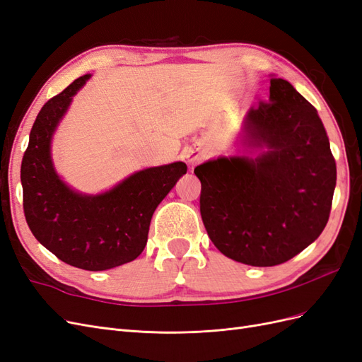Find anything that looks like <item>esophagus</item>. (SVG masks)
<instances>
[{
    "mask_svg": "<svg viewBox=\"0 0 362 362\" xmlns=\"http://www.w3.org/2000/svg\"><path fill=\"white\" fill-rule=\"evenodd\" d=\"M185 158H187V163L193 166V164H196L202 158V154H201L199 149H190L187 152V156H185Z\"/></svg>",
    "mask_w": 362,
    "mask_h": 362,
    "instance_id": "esophagus-1",
    "label": "esophagus"
}]
</instances>
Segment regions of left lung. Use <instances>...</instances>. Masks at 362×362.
<instances>
[{"instance_id": "8db88e82", "label": "left lung", "mask_w": 362, "mask_h": 362, "mask_svg": "<svg viewBox=\"0 0 362 362\" xmlns=\"http://www.w3.org/2000/svg\"><path fill=\"white\" fill-rule=\"evenodd\" d=\"M242 141L249 156L194 168L202 222L225 257L255 267L282 264L308 247L329 218L337 182L329 139L315 108L273 76L269 103L245 116Z\"/></svg>"}]
</instances>
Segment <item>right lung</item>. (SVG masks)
<instances>
[{
	"label": "right lung",
	"mask_w": 362,
	"mask_h": 362,
	"mask_svg": "<svg viewBox=\"0 0 362 362\" xmlns=\"http://www.w3.org/2000/svg\"><path fill=\"white\" fill-rule=\"evenodd\" d=\"M90 74L42 107L21 164L25 221L40 245L69 266L107 270L144 252L152 214L187 172L182 161L139 170L98 194L75 192L54 168L52 136Z\"/></svg>",
	"instance_id": "1"
}]
</instances>
